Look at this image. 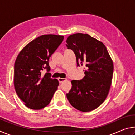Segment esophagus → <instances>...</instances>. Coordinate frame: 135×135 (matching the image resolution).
<instances>
[{
  "label": "esophagus",
  "mask_w": 135,
  "mask_h": 135,
  "mask_svg": "<svg viewBox=\"0 0 135 135\" xmlns=\"http://www.w3.org/2000/svg\"><path fill=\"white\" fill-rule=\"evenodd\" d=\"M66 80H67V79H64V78H60V77H59V78H58V81L59 82V83H61L62 82L65 81Z\"/></svg>",
  "instance_id": "1"
}]
</instances>
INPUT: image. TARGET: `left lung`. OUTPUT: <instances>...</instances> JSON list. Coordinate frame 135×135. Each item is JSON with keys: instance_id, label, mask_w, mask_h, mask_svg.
Masks as SVG:
<instances>
[{"instance_id": "8db88e82", "label": "left lung", "mask_w": 135, "mask_h": 135, "mask_svg": "<svg viewBox=\"0 0 135 135\" xmlns=\"http://www.w3.org/2000/svg\"><path fill=\"white\" fill-rule=\"evenodd\" d=\"M66 46L76 56L77 66H85V76L71 81L67 97L70 104L83 112L92 111L105 100L113 79V61L104 43L88 34L68 36Z\"/></svg>"}]
</instances>
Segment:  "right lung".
Instances as JSON below:
<instances>
[{"label":"right lung","instance_id":"right-lung-1","mask_svg":"<svg viewBox=\"0 0 135 135\" xmlns=\"http://www.w3.org/2000/svg\"><path fill=\"white\" fill-rule=\"evenodd\" d=\"M63 40V36H40L28 43L18 54L14 65V87L28 108H45L58 89V80L51 77L49 59ZM44 69L47 73L43 75Z\"/></svg>","mask_w":135,"mask_h":135}]
</instances>
